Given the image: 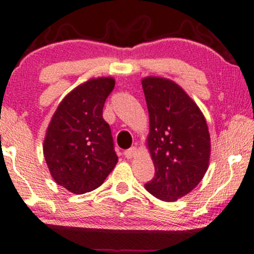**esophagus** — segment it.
Returning <instances> with one entry per match:
<instances>
[{
  "instance_id": "esophagus-1",
  "label": "esophagus",
  "mask_w": 254,
  "mask_h": 254,
  "mask_svg": "<svg viewBox=\"0 0 254 254\" xmlns=\"http://www.w3.org/2000/svg\"><path fill=\"white\" fill-rule=\"evenodd\" d=\"M137 153V148L136 147H130V148H128L127 151H125V156H126L127 159H132L133 156H135Z\"/></svg>"
}]
</instances>
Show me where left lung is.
I'll return each mask as SVG.
<instances>
[{
  "label": "left lung",
  "instance_id": "1",
  "mask_svg": "<svg viewBox=\"0 0 254 254\" xmlns=\"http://www.w3.org/2000/svg\"><path fill=\"white\" fill-rule=\"evenodd\" d=\"M149 114V152L154 178L145 185L152 195L175 201L198 185L208 167L211 139L196 103L173 81L142 80Z\"/></svg>",
  "mask_w": 254,
  "mask_h": 254
}]
</instances>
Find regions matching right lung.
<instances>
[{
	"mask_svg": "<svg viewBox=\"0 0 254 254\" xmlns=\"http://www.w3.org/2000/svg\"><path fill=\"white\" fill-rule=\"evenodd\" d=\"M112 77L92 79L62 100L47 129L43 154L53 179L71 193L101 186L118 162L102 109L112 93Z\"/></svg>",
	"mask_w": 254,
	"mask_h": 254,
	"instance_id": "1",
	"label": "right lung"
}]
</instances>
